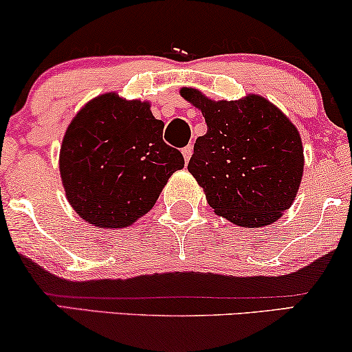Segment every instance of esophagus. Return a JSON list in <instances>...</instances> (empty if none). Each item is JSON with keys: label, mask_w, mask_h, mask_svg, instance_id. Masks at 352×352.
<instances>
[{"label": "esophagus", "mask_w": 352, "mask_h": 352, "mask_svg": "<svg viewBox=\"0 0 352 352\" xmlns=\"http://www.w3.org/2000/svg\"><path fill=\"white\" fill-rule=\"evenodd\" d=\"M192 152H194L192 145H187V147L182 148V157H184V162H186V163L189 162L190 157H192Z\"/></svg>", "instance_id": "1"}]
</instances>
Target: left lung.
<instances>
[{
    "instance_id": "obj_1",
    "label": "left lung",
    "mask_w": 352,
    "mask_h": 352,
    "mask_svg": "<svg viewBox=\"0 0 352 352\" xmlns=\"http://www.w3.org/2000/svg\"><path fill=\"white\" fill-rule=\"evenodd\" d=\"M179 94L207 122L187 170L204 187L210 207L243 228L275 223L302 179L304 150L296 126L260 95L215 102L192 87Z\"/></svg>"
}]
</instances>
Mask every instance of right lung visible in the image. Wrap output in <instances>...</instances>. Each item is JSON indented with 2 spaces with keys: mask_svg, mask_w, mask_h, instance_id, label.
<instances>
[{
  "mask_svg": "<svg viewBox=\"0 0 352 352\" xmlns=\"http://www.w3.org/2000/svg\"><path fill=\"white\" fill-rule=\"evenodd\" d=\"M163 121L148 102L115 92L90 100L74 116L59 150V173L71 207L97 228H126L150 212L179 150L163 142Z\"/></svg>",
  "mask_w": 352,
  "mask_h": 352,
  "instance_id": "add662e5",
  "label": "right lung"
}]
</instances>
